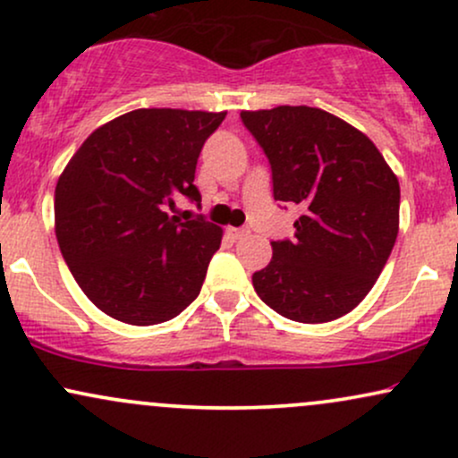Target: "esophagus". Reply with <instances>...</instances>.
Masks as SVG:
<instances>
[{
	"instance_id": "obj_1",
	"label": "esophagus",
	"mask_w": 458,
	"mask_h": 458,
	"mask_svg": "<svg viewBox=\"0 0 458 458\" xmlns=\"http://www.w3.org/2000/svg\"><path fill=\"white\" fill-rule=\"evenodd\" d=\"M225 233L233 236V239H243V236L247 234V230H243V228H228V230H225Z\"/></svg>"
}]
</instances>
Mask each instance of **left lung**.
<instances>
[{"mask_svg": "<svg viewBox=\"0 0 458 458\" xmlns=\"http://www.w3.org/2000/svg\"><path fill=\"white\" fill-rule=\"evenodd\" d=\"M271 163L273 198L299 204L295 239L273 241L251 276L267 306L297 323H327L360 306L392 254L401 187L361 131L308 105L241 112Z\"/></svg>", "mask_w": 458, "mask_h": 458, "instance_id": "left-lung-1", "label": "left lung"}]
</instances>
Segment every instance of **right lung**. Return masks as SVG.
<instances>
[{"instance_id": "right-lung-1", "label": "right lung", "mask_w": 458, "mask_h": 458, "mask_svg": "<svg viewBox=\"0 0 458 458\" xmlns=\"http://www.w3.org/2000/svg\"><path fill=\"white\" fill-rule=\"evenodd\" d=\"M225 112L135 109L92 131L55 185V236L68 269L107 317L157 325L199 295L222 228L174 211ZM199 207V204H198Z\"/></svg>"}]
</instances>
